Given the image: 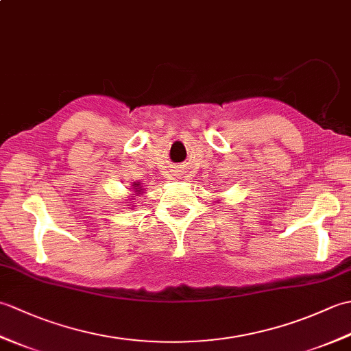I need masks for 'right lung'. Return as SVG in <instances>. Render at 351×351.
Masks as SVG:
<instances>
[{"label":"right lung","instance_id":"1","mask_svg":"<svg viewBox=\"0 0 351 351\" xmlns=\"http://www.w3.org/2000/svg\"><path fill=\"white\" fill-rule=\"evenodd\" d=\"M130 191L132 193V195L126 199V202L125 204H130V205H126V206H134L132 205V202H134V197L136 196H140V195H143L145 193V189H143V185H141L140 182H134L132 184V187L130 189Z\"/></svg>","mask_w":351,"mask_h":351}]
</instances>
